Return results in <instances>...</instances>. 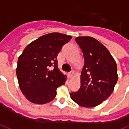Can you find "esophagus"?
Listing matches in <instances>:
<instances>
[{"label":"esophagus","instance_id":"1","mask_svg":"<svg viewBox=\"0 0 129 129\" xmlns=\"http://www.w3.org/2000/svg\"><path fill=\"white\" fill-rule=\"evenodd\" d=\"M73 73H74L73 71H71V72H70V73L68 74V77H69V78H71V77H73Z\"/></svg>","mask_w":129,"mask_h":129}]
</instances>
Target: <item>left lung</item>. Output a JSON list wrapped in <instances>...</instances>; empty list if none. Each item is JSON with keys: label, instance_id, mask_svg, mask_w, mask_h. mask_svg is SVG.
Returning <instances> with one entry per match:
<instances>
[{"label": "left lung", "instance_id": "8db88e82", "mask_svg": "<svg viewBox=\"0 0 129 129\" xmlns=\"http://www.w3.org/2000/svg\"><path fill=\"white\" fill-rule=\"evenodd\" d=\"M75 41L83 52L84 65L80 88L71 92L70 97L81 106L95 107L113 91L118 79L116 62L107 48L94 38L79 37Z\"/></svg>", "mask_w": 129, "mask_h": 129}]
</instances>
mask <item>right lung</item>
<instances>
[{"label":"right lung","instance_id":"1","mask_svg":"<svg viewBox=\"0 0 129 129\" xmlns=\"http://www.w3.org/2000/svg\"><path fill=\"white\" fill-rule=\"evenodd\" d=\"M71 36L53 32L41 36L24 49L16 70L21 92L34 104L51 102L57 88L63 85L66 76L59 70L56 57ZM53 66V70L49 68Z\"/></svg>","mask_w":129,"mask_h":129}]
</instances>
